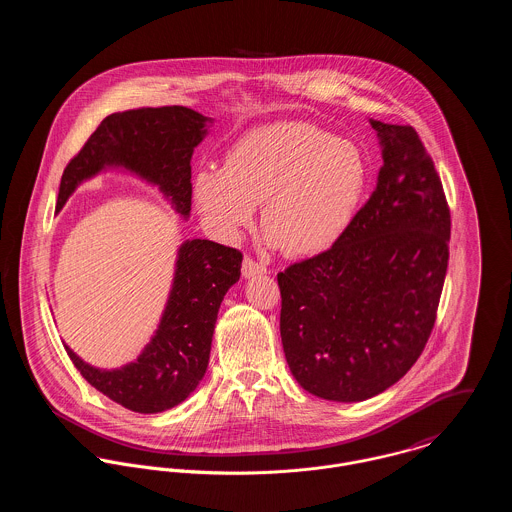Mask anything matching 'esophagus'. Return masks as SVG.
<instances>
[{
  "label": "esophagus",
  "instance_id": "esophagus-1",
  "mask_svg": "<svg viewBox=\"0 0 512 512\" xmlns=\"http://www.w3.org/2000/svg\"><path fill=\"white\" fill-rule=\"evenodd\" d=\"M262 274H268V268L264 266V264H260V262H256V260H252V258H244V262H242V276L246 278V280H250V278H254V276H262Z\"/></svg>",
  "mask_w": 512,
  "mask_h": 512
}]
</instances>
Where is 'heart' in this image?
<instances>
[{
  "label": "heart",
  "instance_id": "b5f03b06",
  "mask_svg": "<svg viewBox=\"0 0 512 512\" xmlns=\"http://www.w3.org/2000/svg\"><path fill=\"white\" fill-rule=\"evenodd\" d=\"M365 187L363 153L309 122L244 134L224 167H201L193 183L203 219L226 238H238L264 203L262 228L290 256L333 248L355 219Z\"/></svg>",
  "mask_w": 512,
  "mask_h": 512
}]
</instances>
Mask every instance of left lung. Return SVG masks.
<instances>
[{"label":"left lung","instance_id":"1","mask_svg":"<svg viewBox=\"0 0 512 512\" xmlns=\"http://www.w3.org/2000/svg\"><path fill=\"white\" fill-rule=\"evenodd\" d=\"M370 126L382 149L370 199L333 248L278 274L293 378L333 402L372 398L418 361L449 260V209L420 136Z\"/></svg>","mask_w":512,"mask_h":512}]
</instances>
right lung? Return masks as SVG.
<instances>
[{
    "label": "right lung",
    "instance_id": "right-lung-1",
    "mask_svg": "<svg viewBox=\"0 0 512 512\" xmlns=\"http://www.w3.org/2000/svg\"><path fill=\"white\" fill-rule=\"evenodd\" d=\"M213 118L185 106L140 108L106 116L67 165L57 199L65 207L76 187L106 169L128 171L171 203L191 213V157ZM242 254L213 240H185L177 250L173 284L159 325L140 357L120 368L84 363L65 345L84 380L116 404L140 412H165L191 396L203 380L220 303L240 280Z\"/></svg>",
    "mask_w": 512,
    "mask_h": 512
}]
</instances>
